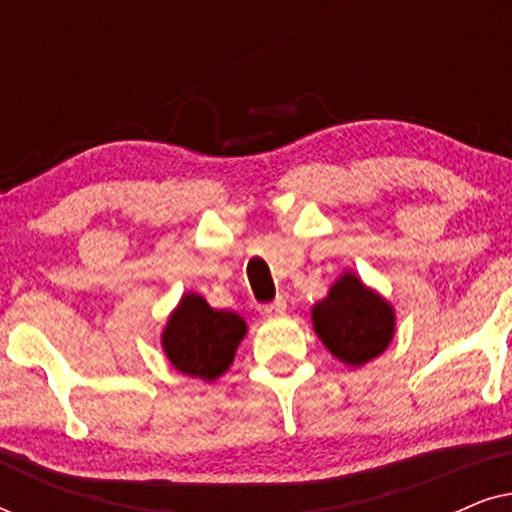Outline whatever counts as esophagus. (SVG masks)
Returning a JSON list of instances; mask_svg holds the SVG:
<instances>
[{"label":"esophagus","instance_id":"1","mask_svg":"<svg viewBox=\"0 0 512 512\" xmlns=\"http://www.w3.org/2000/svg\"><path fill=\"white\" fill-rule=\"evenodd\" d=\"M284 312H286V300L284 298H277L275 303L261 307L263 317H279V314H284Z\"/></svg>","mask_w":512,"mask_h":512}]
</instances>
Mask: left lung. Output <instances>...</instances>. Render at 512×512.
I'll return each mask as SVG.
<instances>
[{
	"label": "left lung",
	"instance_id": "8db88e82",
	"mask_svg": "<svg viewBox=\"0 0 512 512\" xmlns=\"http://www.w3.org/2000/svg\"><path fill=\"white\" fill-rule=\"evenodd\" d=\"M312 326L335 359L361 368L387 352L396 333V310L356 272L345 270L312 307Z\"/></svg>",
	"mask_w": 512,
	"mask_h": 512
}]
</instances>
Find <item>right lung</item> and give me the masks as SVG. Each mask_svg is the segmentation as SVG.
Here are the masks:
<instances>
[{"instance_id":"obj_1","label":"right lung","mask_w":512,"mask_h":512,"mask_svg":"<svg viewBox=\"0 0 512 512\" xmlns=\"http://www.w3.org/2000/svg\"><path fill=\"white\" fill-rule=\"evenodd\" d=\"M247 331V321L240 314L214 310L205 296L188 291L167 317L160 347L181 375L214 382L233 366Z\"/></svg>"}]
</instances>
